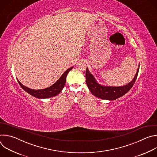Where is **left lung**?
<instances>
[{
    "label": "left lung",
    "instance_id": "left-lung-1",
    "mask_svg": "<svg viewBox=\"0 0 157 157\" xmlns=\"http://www.w3.org/2000/svg\"><path fill=\"white\" fill-rule=\"evenodd\" d=\"M139 71V67L136 73V75L133 80L128 84L119 87L104 86L99 84L93 76V75L86 68V82L91 93L101 99L113 101L126 94L135 83Z\"/></svg>",
    "mask_w": 157,
    "mask_h": 157
}]
</instances>
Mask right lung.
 <instances>
[{"instance_id": "obj_1", "label": "right lung", "mask_w": 157, "mask_h": 157, "mask_svg": "<svg viewBox=\"0 0 157 157\" xmlns=\"http://www.w3.org/2000/svg\"><path fill=\"white\" fill-rule=\"evenodd\" d=\"M73 68V67H71V68H70L69 69L67 70L55 84H53L52 86H51L49 87L43 89H39V90L32 89L22 84L18 79L17 81L18 84L21 87V88L27 93L30 94V95L38 99L49 98H52L58 95L62 91V89L64 87L66 83V76L69 73V71H71Z\"/></svg>"}]
</instances>
